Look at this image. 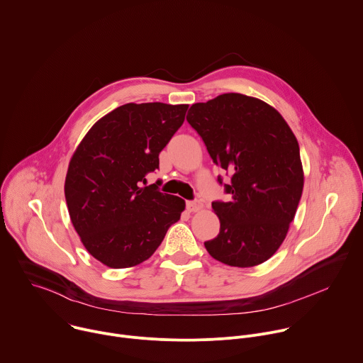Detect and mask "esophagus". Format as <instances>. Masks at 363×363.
Here are the masks:
<instances>
[{
    "mask_svg": "<svg viewBox=\"0 0 363 363\" xmlns=\"http://www.w3.org/2000/svg\"><path fill=\"white\" fill-rule=\"evenodd\" d=\"M186 207L189 211H199L201 207H203V203L199 200V199H194V200H190L186 203Z\"/></svg>",
    "mask_w": 363,
    "mask_h": 363,
    "instance_id": "34e87169",
    "label": "esophagus"
}]
</instances>
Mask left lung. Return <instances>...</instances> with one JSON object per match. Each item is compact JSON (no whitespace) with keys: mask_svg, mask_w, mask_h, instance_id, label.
<instances>
[{"mask_svg":"<svg viewBox=\"0 0 363 363\" xmlns=\"http://www.w3.org/2000/svg\"><path fill=\"white\" fill-rule=\"evenodd\" d=\"M187 122L213 162L230 176L228 201H213L220 233L208 254L231 267H254L282 244L303 187L299 146L284 118L265 102L224 94L194 104Z\"/></svg>","mask_w":363,"mask_h":363,"instance_id":"obj_1","label":"left lung"}]
</instances>
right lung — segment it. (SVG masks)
Returning a JSON list of instances; mask_svg holds the SVG:
<instances>
[{"label": "right lung", "instance_id": "add662e5", "mask_svg": "<svg viewBox=\"0 0 363 363\" xmlns=\"http://www.w3.org/2000/svg\"><path fill=\"white\" fill-rule=\"evenodd\" d=\"M189 105L126 104L99 119L74 153L65 180L71 221L92 257L111 268L146 261L184 200L145 186Z\"/></svg>", "mask_w": 363, "mask_h": 363}]
</instances>
